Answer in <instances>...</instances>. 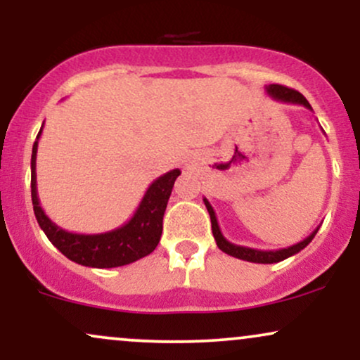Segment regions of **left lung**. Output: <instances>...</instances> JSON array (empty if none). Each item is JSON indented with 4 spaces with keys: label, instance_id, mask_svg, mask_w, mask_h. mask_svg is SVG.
<instances>
[{
    "label": "left lung",
    "instance_id": "obj_1",
    "mask_svg": "<svg viewBox=\"0 0 360 360\" xmlns=\"http://www.w3.org/2000/svg\"><path fill=\"white\" fill-rule=\"evenodd\" d=\"M266 91H267V94H269V96L272 98V100L281 101V103H291V105H301V106H304V108L311 110V106H309V103H308L307 98H304L301 93H298V91L289 89V88H286V86H281V84H269V86H266ZM203 201H205L206 210H208V213H210V218H212V232H213L214 240H217L218 249L225 252V254L232 255V257L247 260V262H255V264L281 262V260L291 257V255L298 254V252L303 250L304 247H307L308 243L313 240V237H315V235H316L318 229H320V226H316V229L313 230V232L309 233L308 237L304 238V240L295 243V245H291V247H286V249L259 250V249H250V247L235 245V243L229 242L225 237H223V233H221V230H220V225H218V220H217V213H214L213 206L210 205V201L206 200V198H203Z\"/></svg>",
    "mask_w": 360,
    "mask_h": 360
}]
</instances>
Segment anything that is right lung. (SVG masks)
<instances>
[{
  "label": "right lung",
  "instance_id": "right-lung-1",
  "mask_svg": "<svg viewBox=\"0 0 360 360\" xmlns=\"http://www.w3.org/2000/svg\"><path fill=\"white\" fill-rule=\"evenodd\" d=\"M44 128V125H42ZM40 128L32 148V203L35 218L47 238L72 262L96 269L127 266L154 252L162 235V218L179 169L166 172L147 188L134 217L118 229L103 233H74L60 229L45 214L37 193V148Z\"/></svg>",
  "mask_w": 360,
  "mask_h": 360
}]
</instances>
